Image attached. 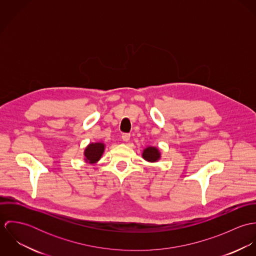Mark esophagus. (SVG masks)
I'll return each mask as SVG.
<instances>
[{
  "label": "esophagus",
  "instance_id": "esophagus-1",
  "mask_svg": "<svg viewBox=\"0 0 256 256\" xmlns=\"http://www.w3.org/2000/svg\"><path fill=\"white\" fill-rule=\"evenodd\" d=\"M122 140L125 142H128L130 140V134L129 133H124L122 134Z\"/></svg>",
  "mask_w": 256,
  "mask_h": 256
}]
</instances>
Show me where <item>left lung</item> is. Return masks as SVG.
<instances>
[{"label": "left lung", "instance_id": "left-lung-1", "mask_svg": "<svg viewBox=\"0 0 256 256\" xmlns=\"http://www.w3.org/2000/svg\"><path fill=\"white\" fill-rule=\"evenodd\" d=\"M142 156L144 160H146L150 162H156L160 160V152L158 148L156 146H146V148L143 150Z\"/></svg>", "mask_w": 256, "mask_h": 256}]
</instances>
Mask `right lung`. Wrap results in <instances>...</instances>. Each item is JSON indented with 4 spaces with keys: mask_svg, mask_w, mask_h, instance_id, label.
<instances>
[{
    "mask_svg": "<svg viewBox=\"0 0 256 256\" xmlns=\"http://www.w3.org/2000/svg\"><path fill=\"white\" fill-rule=\"evenodd\" d=\"M104 152V143H92L84 150V160L90 164H96L98 162Z\"/></svg>",
    "mask_w": 256,
    "mask_h": 256,
    "instance_id": "obj_1",
    "label": "right lung"
}]
</instances>
